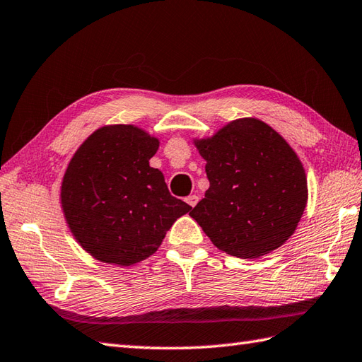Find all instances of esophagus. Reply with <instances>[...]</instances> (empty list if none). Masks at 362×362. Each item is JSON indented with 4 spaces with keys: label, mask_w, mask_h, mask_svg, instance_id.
<instances>
[{
    "label": "esophagus",
    "mask_w": 362,
    "mask_h": 362,
    "mask_svg": "<svg viewBox=\"0 0 362 362\" xmlns=\"http://www.w3.org/2000/svg\"><path fill=\"white\" fill-rule=\"evenodd\" d=\"M185 200H187V204L189 205V206H192V208H194L196 205H197V202H199V197L196 196V194H191V196H188L187 199H185Z\"/></svg>",
    "instance_id": "34e87169"
}]
</instances>
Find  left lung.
Listing matches in <instances>:
<instances>
[{"label":"left lung","instance_id":"obj_1","mask_svg":"<svg viewBox=\"0 0 362 362\" xmlns=\"http://www.w3.org/2000/svg\"><path fill=\"white\" fill-rule=\"evenodd\" d=\"M209 188L192 208L214 245L231 256L256 259L279 248L307 205V175L296 153L257 119L228 123L197 140Z\"/></svg>","mask_w":362,"mask_h":362}]
</instances>
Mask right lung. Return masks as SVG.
Here are the masks:
<instances>
[{
    "label": "right lung",
    "instance_id": "obj_1",
    "mask_svg": "<svg viewBox=\"0 0 362 362\" xmlns=\"http://www.w3.org/2000/svg\"><path fill=\"white\" fill-rule=\"evenodd\" d=\"M157 149L158 140L145 131L114 124L89 136L69 162L63 213L74 238L97 260L129 267L149 257L191 209L149 166Z\"/></svg>",
    "mask_w": 362,
    "mask_h": 362
}]
</instances>
